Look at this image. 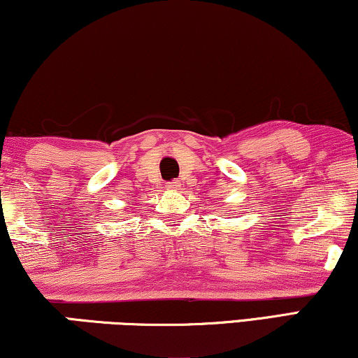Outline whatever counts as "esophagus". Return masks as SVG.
<instances>
[{
	"instance_id": "1",
	"label": "esophagus",
	"mask_w": 358,
	"mask_h": 358,
	"mask_svg": "<svg viewBox=\"0 0 358 358\" xmlns=\"http://www.w3.org/2000/svg\"><path fill=\"white\" fill-rule=\"evenodd\" d=\"M167 188H169L170 191H177V189L180 188V183H178V181H169Z\"/></svg>"
}]
</instances>
